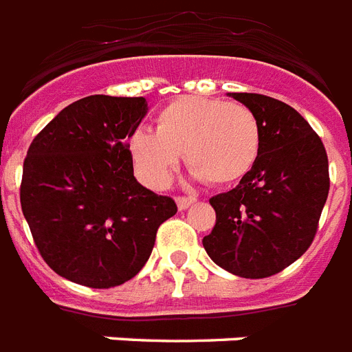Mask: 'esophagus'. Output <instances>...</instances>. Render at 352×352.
<instances>
[{"mask_svg":"<svg viewBox=\"0 0 352 352\" xmlns=\"http://www.w3.org/2000/svg\"><path fill=\"white\" fill-rule=\"evenodd\" d=\"M176 204H178L179 210H185L189 209L192 204H196V198H192V196H178V198H176Z\"/></svg>","mask_w":352,"mask_h":352,"instance_id":"esophagus-1","label":"esophagus"}]
</instances>
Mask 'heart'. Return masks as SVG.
I'll list each match as a JSON object with an SVG mask.
<instances>
[{
	"label": "heart",
	"mask_w": 352,
	"mask_h": 352,
	"mask_svg": "<svg viewBox=\"0 0 352 352\" xmlns=\"http://www.w3.org/2000/svg\"><path fill=\"white\" fill-rule=\"evenodd\" d=\"M156 125L131 136L132 162L153 189L168 184L182 153L196 178L214 185L243 178L260 154V122L243 103L182 96L163 107Z\"/></svg>",
	"instance_id": "obj_1"
}]
</instances>
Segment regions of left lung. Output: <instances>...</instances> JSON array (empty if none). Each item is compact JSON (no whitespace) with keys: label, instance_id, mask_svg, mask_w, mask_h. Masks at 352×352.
I'll return each instance as SVG.
<instances>
[{"label":"left lung","instance_id":"1","mask_svg":"<svg viewBox=\"0 0 352 352\" xmlns=\"http://www.w3.org/2000/svg\"><path fill=\"white\" fill-rule=\"evenodd\" d=\"M258 118V160L240 184L209 199L216 225L204 238L210 260L241 278L278 274L313 243L329 194L322 140L292 107L251 92H230Z\"/></svg>","mask_w":352,"mask_h":352}]
</instances>
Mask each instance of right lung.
<instances>
[{
    "label": "right lung",
    "mask_w": 352,
    "mask_h": 352,
    "mask_svg": "<svg viewBox=\"0 0 352 352\" xmlns=\"http://www.w3.org/2000/svg\"><path fill=\"white\" fill-rule=\"evenodd\" d=\"M147 111L145 98H81L30 143L21 210L41 258L70 282H129L147 263L160 225L178 210L134 178L127 140Z\"/></svg>",
    "instance_id": "obj_1"
}]
</instances>
